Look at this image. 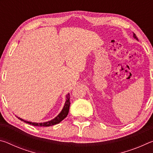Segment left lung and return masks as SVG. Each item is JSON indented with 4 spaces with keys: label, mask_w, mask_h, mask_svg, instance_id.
<instances>
[{
    "label": "left lung",
    "mask_w": 153,
    "mask_h": 153,
    "mask_svg": "<svg viewBox=\"0 0 153 153\" xmlns=\"http://www.w3.org/2000/svg\"><path fill=\"white\" fill-rule=\"evenodd\" d=\"M133 36H134V38H136V40H138V38H137V36H136V34L134 33H133Z\"/></svg>",
    "instance_id": "obj_1"
}]
</instances>
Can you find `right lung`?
<instances>
[{
	"label": "right lung",
	"instance_id": "add662e5",
	"mask_svg": "<svg viewBox=\"0 0 153 153\" xmlns=\"http://www.w3.org/2000/svg\"><path fill=\"white\" fill-rule=\"evenodd\" d=\"M69 97H70V95L68 93L66 95V101L65 102L64 107L63 108V109L60 112V113L56 116V117H55L53 120H52L51 121H48L46 122H42V123H36V122H31V121H25L23 119L18 117L17 116V117L21 121H24L25 123H27L28 124H30V125L34 126H44V127H48V126H54L55 124H57L59 123H60L62 120H63L65 118L67 115L69 113V106H70V101H69Z\"/></svg>",
	"mask_w": 153,
	"mask_h": 153
}]
</instances>
